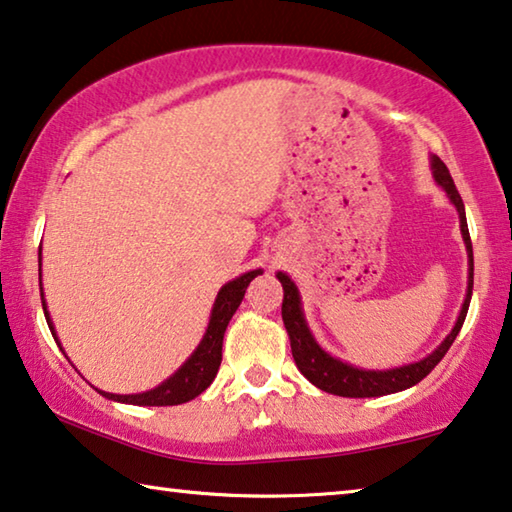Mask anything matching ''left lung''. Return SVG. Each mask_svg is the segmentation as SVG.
<instances>
[{
  "instance_id": "8db88e82",
  "label": "left lung",
  "mask_w": 512,
  "mask_h": 512,
  "mask_svg": "<svg viewBox=\"0 0 512 512\" xmlns=\"http://www.w3.org/2000/svg\"><path fill=\"white\" fill-rule=\"evenodd\" d=\"M431 168H433L435 182L442 186L446 196H449V200L453 202V207L458 209L462 241H465L467 257H469V278H467V296H465V303H462L456 326H453V330L446 335L444 342L437 346L431 355H426L424 360L405 364V367L376 371V369H358L353 367V364L332 358L330 353H326L319 344H316L314 335L310 332V328H307L303 305H300L298 287L291 282L287 273L282 271L278 273V280L282 282V289H285V300H282V321H285V328L291 342V355H294V362L300 369V373H303L312 385L323 389V392L348 396V399H369V396L403 392V389H408L412 385H417L419 380H424L428 373L437 367V362L444 358L446 351H449L453 344V339L458 337L462 323H465L469 300H472V289H474V250H472V239H469V230H467L465 205H462L460 193L451 180L449 168H446L444 161L440 157H435V154L431 157Z\"/></svg>"
}]
</instances>
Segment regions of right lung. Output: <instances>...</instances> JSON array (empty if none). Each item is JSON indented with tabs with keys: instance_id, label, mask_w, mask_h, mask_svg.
<instances>
[{
	"instance_id": "1",
	"label": "right lung",
	"mask_w": 512,
	"mask_h": 512,
	"mask_svg": "<svg viewBox=\"0 0 512 512\" xmlns=\"http://www.w3.org/2000/svg\"><path fill=\"white\" fill-rule=\"evenodd\" d=\"M38 262H40V253H38ZM259 273H262V269L248 271V273L239 275L237 280L227 282V285L221 287V291H218V296L214 300L212 316H209V326L205 330V337H202V342L198 344L196 351L191 353V358L186 360L182 367L173 373V376L166 378L164 383L157 385L154 389H148V392H143V394H125L123 396V394L100 392V389H97V392H100L102 396H107V399H111V401L132 403V405H180V403L196 399V396L205 392V389L212 385V380L216 378L218 367H221V360H223V335H225L227 323H230L232 314L237 312V307L241 305L243 294H246L250 280H255ZM40 300H43V312H45L47 326H50L52 337L56 339V344H59V348H61V342H59V337H56V330H54V323L50 319V312H47L43 285H40Z\"/></svg>"
}]
</instances>
